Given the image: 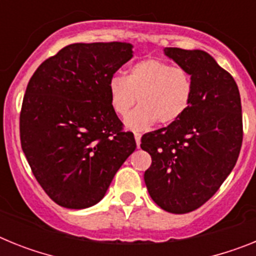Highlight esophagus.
<instances>
[{"instance_id": "esophagus-1", "label": "esophagus", "mask_w": 256, "mask_h": 256, "mask_svg": "<svg viewBox=\"0 0 256 256\" xmlns=\"http://www.w3.org/2000/svg\"><path fill=\"white\" fill-rule=\"evenodd\" d=\"M134 140H136V144H137V146L140 148V144H141V134H140V133H134Z\"/></svg>"}]
</instances>
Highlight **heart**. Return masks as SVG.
<instances>
[{
	"instance_id": "heart-1",
	"label": "heart",
	"mask_w": 256,
	"mask_h": 256,
	"mask_svg": "<svg viewBox=\"0 0 256 256\" xmlns=\"http://www.w3.org/2000/svg\"><path fill=\"white\" fill-rule=\"evenodd\" d=\"M194 83L187 70L159 58H144L130 65L126 78L114 76L108 82V97L119 116L130 112L136 101L140 106L126 118V126L144 130L155 122L169 126L188 110Z\"/></svg>"
}]
</instances>
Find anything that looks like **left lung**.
<instances>
[{
    "label": "left lung",
    "mask_w": 256,
    "mask_h": 256,
    "mask_svg": "<svg viewBox=\"0 0 256 256\" xmlns=\"http://www.w3.org/2000/svg\"><path fill=\"white\" fill-rule=\"evenodd\" d=\"M187 70L192 101L177 122L146 133L141 148L151 155L144 183L162 210L186 214L204 205L230 176L242 144V110L234 76L201 50L165 47Z\"/></svg>",
    "instance_id": "8db88e82"
}]
</instances>
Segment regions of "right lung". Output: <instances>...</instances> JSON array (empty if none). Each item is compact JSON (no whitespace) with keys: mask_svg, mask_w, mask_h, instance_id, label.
<instances>
[{"mask_svg":"<svg viewBox=\"0 0 256 256\" xmlns=\"http://www.w3.org/2000/svg\"><path fill=\"white\" fill-rule=\"evenodd\" d=\"M124 42L73 44L32 76L20 112V142L51 200L84 209L105 196L136 150L132 132L110 105L108 82L132 58Z\"/></svg>","mask_w":256,"mask_h":256,"instance_id":"right-lung-1","label":"right lung"}]
</instances>
